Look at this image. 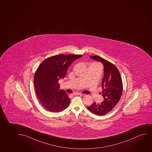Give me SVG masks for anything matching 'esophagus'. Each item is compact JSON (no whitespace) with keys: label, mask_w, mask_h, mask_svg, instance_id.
Masks as SVG:
<instances>
[{"label":"esophagus","mask_w":152,"mask_h":152,"mask_svg":"<svg viewBox=\"0 0 152 152\" xmlns=\"http://www.w3.org/2000/svg\"><path fill=\"white\" fill-rule=\"evenodd\" d=\"M83 95V94H81L80 93H75L73 94V95Z\"/></svg>","instance_id":"34e87169"}]
</instances>
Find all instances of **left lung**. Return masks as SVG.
Listing matches in <instances>:
<instances>
[{
	"instance_id": "obj_1",
	"label": "left lung",
	"mask_w": 152,
	"mask_h": 152,
	"mask_svg": "<svg viewBox=\"0 0 152 152\" xmlns=\"http://www.w3.org/2000/svg\"><path fill=\"white\" fill-rule=\"evenodd\" d=\"M90 58L100 61L104 66L102 87L104 100L100 104L93 103L87 108L96 115H104L111 111L120 100L123 88L122 79L117 68L112 63L99 56H90Z\"/></svg>"
}]
</instances>
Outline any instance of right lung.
<instances>
[{"mask_svg": "<svg viewBox=\"0 0 152 152\" xmlns=\"http://www.w3.org/2000/svg\"><path fill=\"white\" fill-rule=\"evenodd\" d=\"M82 57L60 54L47 58L39 66L34 77L35 89L40 103L47 110L58 113L68 107L70 99L64 90L59 89L58 81L66 77L71 64Z\"/></svg>", "mask_w": 152, "mask_h": 152, "instance_id": "right-lung-1", "label": "right lung"}]
</instances>
